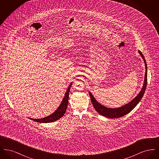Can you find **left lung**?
<instances>
[{
  "label": "left lung",
  "mask_w": 159,
  "mask_h": 159,
  "mask_svg": "<svg viewBox=\"0 0 159 159\" xmlns=\"http://www.w3.org/2000/svg\"><path fill=\"white\" fill-rule=\"evenodd\" d=\"M138 52L141 55L143 59L144 60L145 66V77H144L145 79H144V84L142 89L139 92V93H138V95L136 96V97L133 100H132L130 102H129L128 104H126L125 106L117 108H107L103 105H101L93 97V96L92 95L91 92H89L92 105L96 110V111L101 115L107 117L108 118H119V117H123V116L130 113L136 107V105L139 102V101L143 98L147 87V65L143 54L140 51H138Z\"/></svg>",
  "instance_id": "1"
}]
</instances>
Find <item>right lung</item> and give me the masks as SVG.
<instances>
[{"mask_svg": "<svg viewBox=\"0 0 159 159\" xmlns=\"http://www.w3.org/2000/svg\"><path fill=\"white\" fill-rule=\"evenodd\" d=\"M71 85H72V83H70V84L69 85L67 91L65 93L64 97L63 98L62 102H61L60 105L55 110V111H54V113L51 114V115H49L47 117L40 119H31V118H29V119L33 121L38 122V123H50V122L56 121V120L60 119L64 116V114L66 111L67 105H68L69 92L70 90V88H71Z\"/></svg>", "mask_w": 159, "mask_h": 159, "instance_id": "1", "label": "right lung"}]
</instances>
